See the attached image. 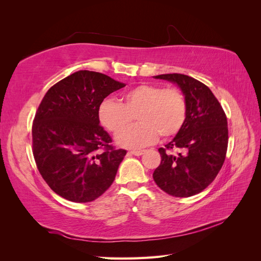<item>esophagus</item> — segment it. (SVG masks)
<instances>
[{"mask_svg":"<svg viewBox=\"0 0 261 261\" xmlns=\"http://www.w3.org/2000/svg\"><path fill=\"white\" fill-rule=\"evenodd\" d=\"M128 153L139 156V155H141V154H144V153H145V150H136V151H129Z\"/></svg>","mask_w":261,"mask_h":261,"instance_id":"esophagus-1","label":"esophagus"}]
</instances>
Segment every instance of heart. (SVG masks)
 <instances>
[{"label": "heart", "mask_w": 261, "mask_h": 261, "mask_svg": "<svg viewBox=\"0 0 261 261\" xmlns=\"http://www.w3.org/2000/svg\"><path fill=\"white\" fill-rule=\"evenodd\" d=\"M187 105L179 89L141 84L126 91L122 102L105 100L98 116L103 127L113 134L123 130L137 116L140 123L118 134L116 144L124 148L139 149L153 144L159 134L163 138L176 135L186 120Z\"/></svg>", "instance_id": "b5f03b06"}]
</instances>
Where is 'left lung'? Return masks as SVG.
<instances>
[{
	"instance_id": "left-lung-1",
	"label": "left lung",
	"mask_w": 261,
	"mask_h": 261,
	"mask_svg": "<svg viewBox=\"0 0 261 261\" xmlns=\"http://www.w3.org/2000/svg\"><path fill=\"white\" fill-rule=\"evenodd\" d=\"M156 80L175 84L186 99L181 129L160 148L161 163L153 172L155 184L174 197H191L208 187L218 175L227 149V121L215 94L199 81L183 74H163ZM181 151L174 156L169 151Z\"/></svg>"
}]
</instances>
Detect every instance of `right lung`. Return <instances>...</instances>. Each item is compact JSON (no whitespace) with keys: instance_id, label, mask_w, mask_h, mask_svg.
<instances>
[{"instance_id":"add662e5","label":"right lung","mask_w":261,"mask_h":261,"mask_svg":"<svg viewBox=\"0 0 261 261\" xmlns=\"http://www.w3.org/2000/svg\"><path fill=\"white\" fill-rule=\"evenodd\" d=\"M125 86L105 74L78 70L43 97L33 125V152L41 176L63 198L93 201L112 185L126 150L110 145L98 110Z\"/></svg>"}]
</instances>
